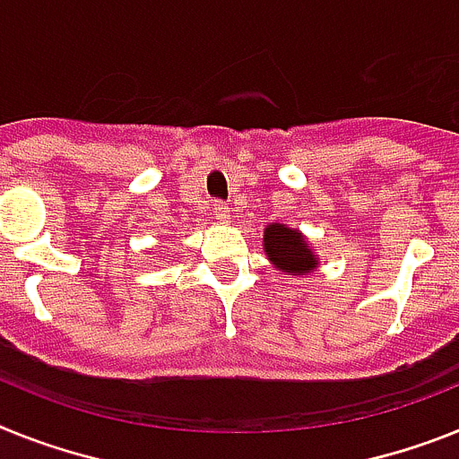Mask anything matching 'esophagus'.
<instances>
[{
    "label": "esophagus",
    "instance_id": "1",
    "mask_svg": "<svg viewBox=\"0 0 459 459\" xmlns=\"http://www.w3.org/2000/svg\"><path fill=\"white\" fill-rule=\"evenodd\" d=\"M213 215H215V221H221V222L230 221V209H227V204L213 202Z\"/></svg>",
    "mask_w": 459,
    "mask_h": 459
}]
</instances>
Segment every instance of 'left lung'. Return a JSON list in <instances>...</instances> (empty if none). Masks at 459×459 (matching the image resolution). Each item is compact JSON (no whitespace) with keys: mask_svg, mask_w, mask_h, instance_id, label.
<instances>
[{"mask_svg":"<svg viewBox=\"0 0 459 459\" xmlns=\"http://www.w3.org/2000/svg\"><path fill=\"white\" fill-rule=\"evenodd\" d=\"M264 253L272 264L290 276H307L318 267V257L299 230H292L281 222H272L264 230Z\"/></svg>","mask_w":459,"mask_h":459,"instance_id":"8db88e82","label":"left lung"}]
</instances>
